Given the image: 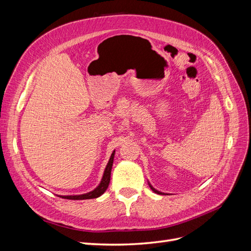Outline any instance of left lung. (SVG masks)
I'll return each instance as SVG.
<instances>
[{
    "label": "left lung",
    "mask_w": 251,
    "mask_h": 251,
    "mask_svg": "<svg viewBox=\"0 0 251 251\" xmlns=\"http://www.w3.org/2000/svg\"><path fill=\"white\" fill-rule=\"evenodd\" d=\"M150 186H151V185H150ZM151 189H153V192H155L156 194H159V195H163L162 193H160V192H158V191H156V189H155V188H153V187H151Z\"/></svg>",
    "instance_id": "obj_1"
}]
</instances>
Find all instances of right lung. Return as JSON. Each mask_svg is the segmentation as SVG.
Here are the masks:
<instances>
[{"label":"right lung","mask_w":251,"mask_h":251,"mask_svg":"<svg viewBox=\"0 0 251 251\" xmlns=\"http://www.w3.org/2000/svg\"><path fill=\"white\" fill-rule=\"evenodd\" d=\"M114 153L115 151H113V154L110 157V160L108 162L107 168L104 170L103 173V177L101 179L100 184L98 185L94 191L90 192L88 194H83V195H78V196H59L60 198H64V199H69V200H85V199H94L97 198V197L101 196L104 192L105 189L108 188L109 183H110V179H111V171H112V165H113V160H114Z\"/></svg>","instance_id":"right-lung-1"}]
</instances>
